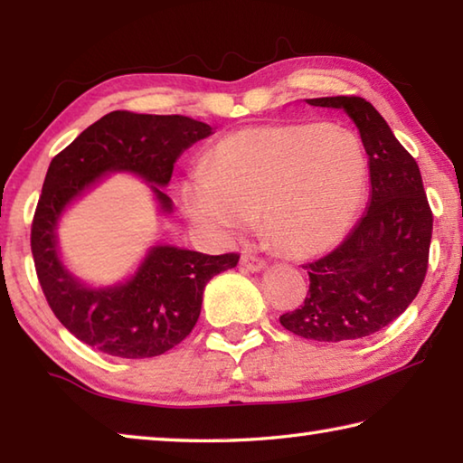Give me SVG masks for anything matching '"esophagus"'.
<instances>
[{"mask_svg": "<svg viewBox=\"0 0 463 463\" xmlns=\"http://www.w3.org/2000/svg\"><path fill=\"white\" fill-rule=\"evenodd\" d=\"M265 261L263 257H257L253 253H242L241 257V268L247 269V271H261L265 268Z\"/></svg>", "mask_w": 463, "mask_h": 463, "instance_id": "1", "label": "esophagus"}]
</instances>
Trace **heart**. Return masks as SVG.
<instances>
[{
	"label": "heart",
	"mask_w": 463,
	"mask_h": 463,
	"mask_svg": "<svg viewBox=\"0 0 463 463\" xmlns=\"http://www.w3.org/2000/svg\"><path fill=\"white\" fill-rule=\"evenodd\" d=\"M367 159L351 130L315 122L263 124L218 140L206 177L185 192L195 222L239 234L263 214V229L289 255L335 247L362 206Z\"/></svg>",
	"instance_id": "heart-1"
}]
</instances>
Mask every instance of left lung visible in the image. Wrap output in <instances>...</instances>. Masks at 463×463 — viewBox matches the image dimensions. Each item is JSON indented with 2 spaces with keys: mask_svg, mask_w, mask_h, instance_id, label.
<instances>
[{
  "mask_svg": "<svg viewBox=\"0 0 463 463\" xmlns=\"http://www.w3.org/2000/svg\"><path fill=\"white\" fill-rule=\"evenodd\" d=\"M307 101L343 108L357 124L370 156L372 198L339 247L304 265L308 294L279 323L304 339L357 341L388 326L417 298L429 268L433 213L417 161L370 101L359 96Z\"/></svg>",
  "mask_w": 463,
  "mask_h": 463,
  "instance_id": "obj_1",
  "label": "left lung"
}]
</instances>
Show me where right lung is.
Wrapping results in <instances>:
<instances>
[{
  "instance_id": "1",
  "label": "right lung",
  "mask_w": 463,
  "mask_h": 463,
  "mask_svg": "<svg viewBox=\"0 0 463 463\" xmlns=\"http://www.w3.org/2000/svg\"><path fill=\"white\" fill-rule=\"evenodd\" d=\"M210 135L213 127L187 116L116 109L51 161L30 231L36 276L61 325L101 354L143 359L174 349L198 323L203 288L216 273L234 268L241 255L153 247L127 284L91 289L59 261L54 237L59 216L108 171H132L155 184L156 200L169 213L171 200L159 185L169 184L177 156Z\"/></svg>"
}]
</instances>
